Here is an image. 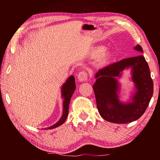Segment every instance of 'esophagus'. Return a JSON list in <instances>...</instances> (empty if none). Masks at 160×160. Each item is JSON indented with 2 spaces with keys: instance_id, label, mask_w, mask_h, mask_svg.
<instances>
[{
  "instance_id": "34e87169",
  "label": "esophagus",
  "mask_w": 160,
  "mask_h": 160,
  "mask_svg": "<svg viewBox=\"0 0 160 160\" xmlns=\"http://www.w3.org/2000/svg\"><path fill=\"white\" fill-rule=\"evenodd\" d=\"M88 78V73L86 71H80L78 75V79L80 81H86Z\"/></svg>"
}]
</instances>
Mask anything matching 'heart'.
Instances as JSON below:
<instances>
[{
  "label": "heart",
  "instance_id": "1",
  "mask_svg": "<svg viewBox=\"0 0 160 160\" xmlns=\"http://www.w3.org/2000/svg\"><path fill=\"white\" fill-rule=\"evenodd\" d=\"M103 49H104V48L101 47L94 48V49H92V54L95 56H98L99 54H100L102 52ZM110 57H111V53L109 51H105L104 52H103L102 53L101 56H100V61H101L102 63H106V62L110 58Z\"/></svg>",
  "mask_w": 160,
  "mask_h": 160
}]
</instances>
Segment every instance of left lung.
<instances>
[{"mask_svg": "<svg viewBox=\"0 0 160 160\" xmlns=\"http://www.w3.org/2000/svg\"><path fill=\"white\" fill-rule=\"evenodd\" d=\"M135 49L143 52L138 44ZM131 67L132 79L137 92L133 102L124 105L119 102L117 95L118 83L115 77L126 67ZM96 82L92 86L99 114L107 121L116 123H128L136 121L145 113L153 94V81L150 70L143 56L123 59L99 70L96 73Z\"/></svg>", "mask_w": 160, "mask_h": 160, "instance_id": "left-lung-1", "label": "left lung"}]
</instances>
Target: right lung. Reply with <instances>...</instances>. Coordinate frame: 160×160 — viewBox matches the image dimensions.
<instances>
[{
	"instance_id": "right-lung-1",
	"label": "right lung",
	"mask_w": 160,
	"mask_h": 160,
	"mask_svg": "<svg viewBox=\"0 0 160 160\" xmlns=\"http://www.w3.org/2000/svg\"><path fill=\"white\" fill-rule=\"evenodd\" d=\"M75 88H76V86H75V78L72 75V76L69 77L66 83H65L63 87H62V97L64 98L63 116H62V117L60 120H59V121H58L56 124H54L53 126L48 128V129L55 128L56 127L61 126V124H63L65 122V121L66 120L67 116L68 115V108L70 101L72 97V94H73L75 90Z\"/></svg>"
}]
</instances>
